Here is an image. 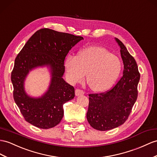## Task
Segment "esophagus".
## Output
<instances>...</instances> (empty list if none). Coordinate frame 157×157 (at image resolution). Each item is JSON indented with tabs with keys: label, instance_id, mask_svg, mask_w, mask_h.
Segmentation results:
<instances>
[{
	"label": "esophagus",
	"instance_id": "1",
	"mask_svg": "<svg viewBox=\"0 0 157 157\" xmlns=\"http://www.w3.org/2000/svg\"><path fill=\"white\" fill-rule=\"evenodd\" d=\"M75 95L76 96H79V95H83L84 94V91L81 90H79V89H77L75 90Z\"/></svg>",
	"mask_w": 157,
	"mask_h": 157
}]
</instances>
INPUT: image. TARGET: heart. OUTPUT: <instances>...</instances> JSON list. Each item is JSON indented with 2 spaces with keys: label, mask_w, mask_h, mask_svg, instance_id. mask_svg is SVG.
I'll list each match as a JSON object with an SVG mask.
<instances>
[{
  "label": "heart",
  "mask_w": 157,
  "mask_h": 157,
  "mask_svg": "<svg viewBox=\"0 0 157 157\" xmlns=\"http://www.w3.org/2000/svg\"><path fill=\"white\" fill-rule=\"evenodd\" d=\"M67 78L75 84L83 80L87 73V82L96 92L110 88L117 79L122 69L121 62L105 48L88 47L75 56H67L64 63Z\"/></svg>",
  "instance_id": "1"
}]
</instances>
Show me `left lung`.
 Wrapping results in <instances>:
<instances>
[{"label":"left lung","instance_id":"left-lung-1","mask_svg":"<svg viewBox=\"0 0 157 157\" xmlns=\"http://www.w3.org/2000/svg\"><path fill=\"white\" fill-rule=\"evenodd\" d=\"M124 65L123 76L117 84L105 93L90 94L87 119L96 130L108 131L121 125L128 119L137 99L140 79L138 66L134 58L118 38Z\"/></svg>","mask_w":157,"mask_h":157}]
</instances>
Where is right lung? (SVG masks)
<instances>
[{
  "label": "right lung",
  "mask_w": 157,
  "mask_h": 157,
  "mask_svg": "<svg viewBox=\"0 0 157 157\" xmlns=\"http://www.w3.org/2000/svg\"><path fill=\"white\" fill-rule=\"evenodd\" d=\"M82 40V36L42 29L32 36L17 55L11 74L13 97L27 122L46 129L61 121L63 104L75 97L74 87L62 78L64 60L72 47ZM43 67L49 68V87L40 97H31L25 91V79L30 71Z\"/></svg>",
  "instance_id": "obj_1"
}]
</instances>
